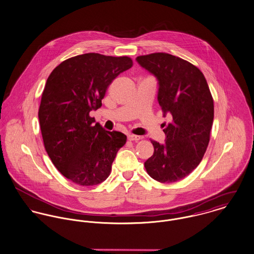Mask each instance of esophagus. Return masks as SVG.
<instances>
[{
    "mask_svg": "<svg viewBox=\"0 0 254 254\" xmlns=\"http://www.w3.org/2000/svg\"><path fill=\"white\" fill-rule=\"evenodd\" d=\"M127 139H128L129 141H138V140L141 139V137L138 136V135H134V134H129V135L127 136Z\"/></svg>",
    "mask_w": 254,
    "mask_h": 254,
    "instance_id": "34e87169",
    "label": "esophagus"
}]
</instances>
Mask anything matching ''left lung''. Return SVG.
<instances>
[{
	"label": "left lung",
	"mask_w": 254,
	"mask_h": 254,
	"mask_svg": "<svg viewBox=\"0 0 254 254\" xmlns=\"http://www.w3.org/2000/svg\"><path fill=\"white\" fill-rule=\"evenodd\" d=\"M158 83L157 101L172 122L163 129L165 142L151 140L154 154L145 161L148 174L160 183H174L190 175L207 150L214 121V100L198 67L167 53L136 58Z\"/></svg>",
	"instance_id": "8db88e82"
}]
</instances>
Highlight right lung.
I'll return each instance as SVG.
<instances>
[{
    "label": "right lung",
    "mask_w": 254,
    "mask_h": 254,
    "mask_svg": "<svg viewBox=\"0 0 254 254\" xmlns=\"http://www.w3.org/2000/svg\"><path fill=\"white\" fill-rule=\"evenodd\" d=\"M132 66L127 56L87 53L67 59L47 78L39 110L45 150L62 175L80 186H96L107 179L127 136L105 130L92 110L111 82Z\"/></svg>",
    "instance_id": "add662e5"
}]
</instances>
